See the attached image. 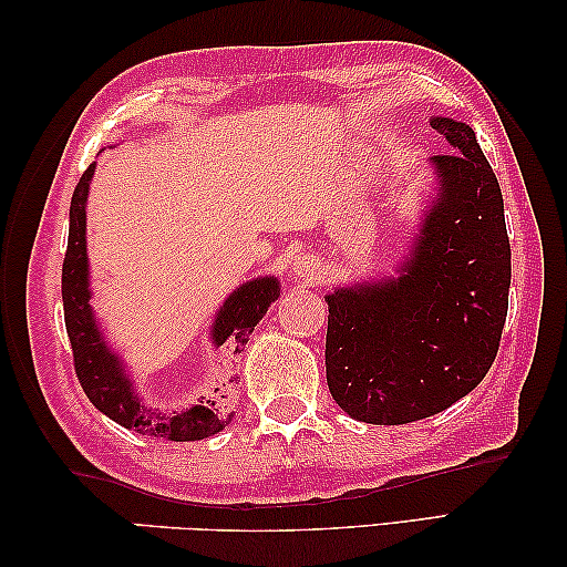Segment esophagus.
Masks as SVG:
<instances>
[{"label": "esophagus", "instance_id": "esophagus-1", "mask_svg": "<svg viewBox=\"0 0 567 567\" xmlns=\"http://www.w3.org/2000/svg\"><path fill=\"white\" fill-rule=\"evenodd\" d=\"M291 274L303 278V281H313L321 274V264L317 256H296L293 258V266H291Z\"/></svg>", "mask_w": 567, "mask_h": 567}]
</instances>
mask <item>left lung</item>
<instances>
[{"mask_svg": "<svg viewBox=\"0 0 567 567\" xmlns=\"http://www.w3.org/2000/svg\"><path fill=\"white\" fill-rule=\"evenodd\" d=\"M452 153L394 276L333 286L327 382L349 416L406 424L467 396L493 367L507 317L505 203L475 130L432 117Z\"/></svg>", "mask_w": 567, "mask_h": 567, "instance_id": "1", "label": "left lung"}]
</instances>
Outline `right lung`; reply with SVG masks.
Here are the masks:
<instances>
[{
	"label": "right lung",
	"instance_id": "add662e5",
	"mask_svg": "<svg viewBox=\"0 0 567 567\" xmlns=\"http://www.w3.org/2000/svg\"><path fill=\"white\" fill-rule=\"evenodd\" d=\"M95 175V163L82 173L70 203V236L68 254L62 264V303L64 327L72 344L74 371L82 389L102 414L117 422L125 430H133L147 437L171 442H196L226 430L230 422L223 420L216 410V399L200 396L190 406H155L143 402L137 394L135 379L125 371V361L115 354L102 333L100 321L92 311L90 299V258H87V196ZM281 296V284L276 276H258L240 284L223 301L210 327V347L226 344L230 354H240L254 327L266 317L268 306ZM236 379V377H234ZM226 386V384H223ZM218 392V389H216Z\"/></svg>",
	"mask_w": 567,
	"mask_h": 567
}]
</instances>
